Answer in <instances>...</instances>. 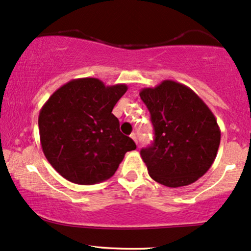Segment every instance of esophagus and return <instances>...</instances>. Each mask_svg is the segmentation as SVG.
<instances>
[{
	"mask_svg": "<svg viewBox=\"0 0 251 251\" xmlns=\"http://www.w3.org/2000/svg\"><path fill=\"white\" fill-rule=\"evenodd\" d=\"M130 137L132 138V140H134L135 143H137V137H136V134H135V132H132V134L130 135Z\"/></svg>",
	"mask_w": 251,
	"mask_h": 251,
	"instance_id": "obj_1",
	"label": "esophagus"
}]
</instances>
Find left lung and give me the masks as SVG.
Returning a JSON list of instances; mask_svg holds the SVG:
<instances>
[{"label":"left lung","mask_w":251,"mask_h":251,"mask_svg":"<svg viewBox=\"0 0 251 251\" xmlns=\"http://www.w3.org/2000/svg\"><path fill=\"white\" fill-rule=\"evenodd\" d=\"M140 97L154 130L153 143L141 150L150 177L168 187L197 181L214 163L220 145L214 114L191 88L173 80L143 88Z\"/></svg>","instance_id":"1"}]
</instances>
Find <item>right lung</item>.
Here are the masks:
<instances>
[{
    "label": "right lung",
    "instance_id": "add662e5",
    "mask_svg": "<svg viewBox=\"0 0 251 251\" xmlns=\"http://www.w3.org/2000/svg\"><path fill=\"white\" fill-rule=\"evenodd\" d=\"M126 85L106 86L97 78L71 80L39 111L43 152L53 169L74 184L93 185L113 177L136 144L120 131L114 106Z\"/></svg>",
    "mask_w": 251,
    "mask_h": 251
}]
</instances>
